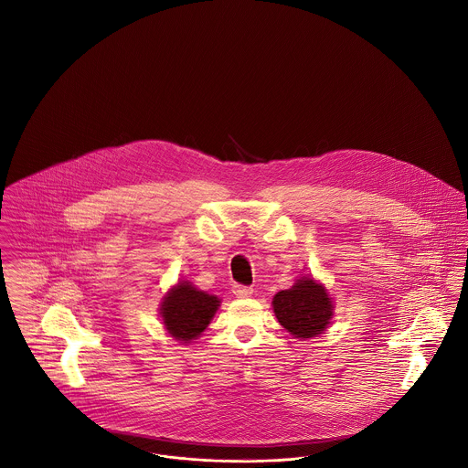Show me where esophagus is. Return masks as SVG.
Returning <instances> with one entry per match:
<instances>
[{"label":"esophagus","instance_id":"1","mask_svg":"<svg viewBox=\"0 0 468 468\" xmlns=\"http://www.w3.org/2000/svg\"><path fill=\"white\" fill-rule=\"evenodd\" d=\"M252 288L250 286H243V284H234L232 286V293L236 295V297H250L252 295Z\"/></svg>","mask_w":468,"mask_h":468}]
</instances>
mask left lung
I'll use <instances>...</instances> for the list:
<instances>
[{
	"label": "left lung",
	"instance_id": "left-lung-1",
	"mask_svg": "<svg viewBox=\"0 0 468 468\" xmlns=\"http://www.w3.org/2000/svg\"><path fill=\"white\" fill-rule=\"evenodd\" d=\"M271 306L279 324L304 340L324 334L334 317L332 297L312 277H301L292 288L277 292Z\"/></svg>",
	"mask_w": 468,
	"mask_h": 468
}]
</instances>
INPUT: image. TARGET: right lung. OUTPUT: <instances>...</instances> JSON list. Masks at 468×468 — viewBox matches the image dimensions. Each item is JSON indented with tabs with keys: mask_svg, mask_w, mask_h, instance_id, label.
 <instances>
[{
	"mask_svg": "<svg viewBox=\"0 0 468 468\" xmlns=\"http://www.w3.org/2000/svg\"><path fill=\"white\" fill-rule=\"evenodd\" d=\"M219 299L195 288L189 281L173 286L162 301L160 315L167 334L184 344H189L210 324Z\"/></svg>",
	"mask_w": 468,
	"mask_h": 468,
	"instance_id": "right-lung-1",
	"label": "right lung"
}]
</instances>
